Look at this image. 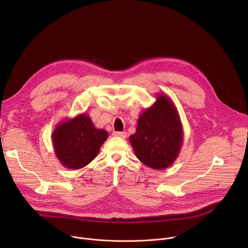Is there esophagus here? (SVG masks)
I'll return each mask as SVG.
<instances>
[{"label": "esophagus", "instance_id": "esophagus-1", "mask_svg": "<svg viewBox=\"0 0 248 248\" xmlns=\"http://www.w3.org/2000/svg\"><path fill=\"white\" fill-rule=\"evenodd\" d=\"M113 135L117 136V137H121V138H125V136H126L125 132H121V131H114Z\"/></svg>", "mask_w": 248, "mask_h": 248}]
</instances>
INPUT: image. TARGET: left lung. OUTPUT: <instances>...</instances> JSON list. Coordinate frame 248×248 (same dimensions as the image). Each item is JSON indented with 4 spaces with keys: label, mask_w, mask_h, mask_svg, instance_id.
Listing matches in <instances>:
<instances>
[{
    "label": "left lung",
    "mask_w": 248,
    "mask_h": 248,
    "mask_svg": "<svg viewBox=\"0 0 248 248\" xmlns=\"http://www.w3.org/2000/svg\"><path fill=\"white\" fill-rule=\"evenodd\" d=\"M129 141L145 166L163 170L173 164L181 152L184 130L178 109L168 95L157 94L155 103L141 113Z\"/></svg>",
    "instance_id": "1"
}]
</instances>
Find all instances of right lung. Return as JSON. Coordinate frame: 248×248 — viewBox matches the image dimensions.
Returning a JSON list of instances; mask_svg holds the SVG:
<instances>
[{"mask_svg": "<svg viewBox=\"0 0 248 248\" xmlns=\"http://www.w3.org/2000/svg\"><path fill=\"white\" fill-rule=\"evenodd\" d=\"M109 134L95 127L91 118L79 114L60 123L52 133L53 146L60 163L66 169L78 170L92 162Z\"/></svg>", "mask_w": 248, "mask_h": 248, "instance_id": "right-lung-1", "label": "right lung"}]
</instances>
